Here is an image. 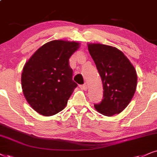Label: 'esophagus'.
Instances as JSON below:
<instances>
[{
  "instance_id": "1",
  "label": "esophagus",
  "mask_w": 157,
  "mask_h": 157,
  "mask_svg": "<svg viewBox=\"0 0 157 157\" xmlns=\"http://www.w3.org/2000/svg\"><path fill=\"white\" fill-rule=\"evenodd\" d=\"M80 88L82 89V90H84V91H86V90H87V86H86V84H84V85H80Z\"/></svg>"
}]
</instances>
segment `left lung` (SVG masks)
Here are the masks:
<instances>
[{"label":"left lung","instance_id":"obj_1","mask_svg":"<svg viewBox=\"0 0 157 157\" xmlns=\"http://www.w3.org/2000/svg\"><path fill=\"white\" fill-rule=\"evenodd\" d=\"M103 86V98L94 108L100 113L112 117L121 113L132 100L137 88L135 68L122 52L113 46L88 44Z\"/></svg>","mask_w":157,"mask_h":157}]
</instances>
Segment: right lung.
Returning a JSON list of instances; mask_svg holds the SVG:
<instances>
[{
    "label": "right lung",
    "instance_id": "obj_1",
    "mask_svg": "<svg viewBox=\"0 0 157 157\" xmlns=\"http://www.w3.org/2000/svg\"><path fill=\"white\" fill-rule=\"evenodd\" d=\"M80 47L75 41L55 40L41 46L23 67V94L33 109L49 117L65 108L77 87L69 59Z\"/></svg>",
    "mask_w": 157,
    "mask_h": 157
}]
</instances>
